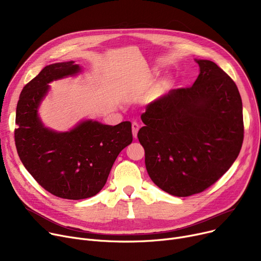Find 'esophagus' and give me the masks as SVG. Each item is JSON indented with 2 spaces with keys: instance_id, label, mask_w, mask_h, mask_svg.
Returning <instances> with one entry per match:
<instances>
[{
  "instance_id": "obj_1",
  "label": "esophagus",
  "mask_w": 261,
  "mask_h": 261,
  "mask_svg": "<svg viewBox=\"0 0 261 261\" xmlns=\"http://www.w3.org/2000/svg\"><path fill=\"white\" fill-rule=\"evenodd\" d=\"M139 130H140V123L136 122V121H133L132 122V134H133V138L134 139L138 138Z\"/></svg>"
}]
</instances>
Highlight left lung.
Wrapping results in <instances>:
<instances>
[{
	"instance_id": "obj_1",
	"label": "left lung",
	"mask_w": 261,
	"mask_h": 261,
	"mask_svg": "<svg viewBox=\"0 0 261 261\" xmlns=\"http://www.w3.org/2000/svg\"><path fill=\"white\" fill-rule=\"evenodd\" d=\"M193 87L170 90L147 106L138 133L153 183L175 196L199 194L237 159L243 142L242 101L236 84L210 60H196Z\"/></svg>"
}]
</instances>
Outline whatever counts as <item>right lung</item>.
<instances>
[{
	"label": "right lung",
	"instance_id": "1",
	"mask_svg": "<svg viewBox=\"0 0 261 261\" xmlns=\"http://www.w3.org/2000/svg\"><path fill=\"white\" fill-rule=\"evenodd\" d=\"M80 72L74 61L45 66L27 84L17 105L15 142L24 167L51 195L81 200L97 195L121 150L132 143L131 122L86 120L68 132L45 128L38 107L53 80Z\"/></svg>",
	"mask_w": 261,
	"mask_h": 261
}]
</instances>
